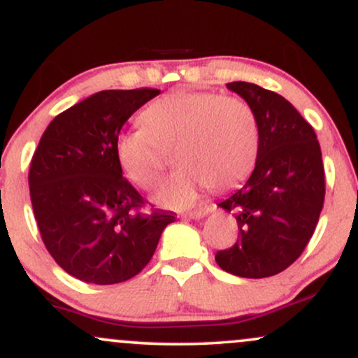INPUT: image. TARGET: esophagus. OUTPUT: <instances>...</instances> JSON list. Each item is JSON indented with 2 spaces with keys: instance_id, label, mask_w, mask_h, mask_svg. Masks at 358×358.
<instances>
[{
  "instance_id": "esophagus-1",
  "label": "esophagus",
  "mask_w": 358,
  "mask_h": 358,
  "mask_svg": "<svg viewBox=\"0 0 358 358\" xmlns=\"http://www.w3.org/2000/svg\"><path fill=\"white\" fill-rule=\"evenodd\" d=\"M213 210L212 207H202V208H195V210H190L185 213V217H188V219H193V220H199V219H203L205 215H208Z\"/></svg>"
}]
</instances>
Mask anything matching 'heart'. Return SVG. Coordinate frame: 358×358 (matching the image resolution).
<instances>
[{
    "instance_id": "b5f03b06",
    "label": "heart",
    "mask_w": 358,
    "mask_h": 358,
    "mask_svg": "<svg viewBox=\"0 0 358 358\" xmlns=\"http://www.w3.org/2000/svg\"><path fill=\"white\" fill-rule=\"evenodd\" d=\"M139 121L143 127L117 134L114 151L127 178L150 190L162 175L156 145H175L173 159L180 168L155 195L163 207H188L210 183L232 187L256 162V116L237 97L176 90L148 106Z\"/></svg>"
}]
</instances>
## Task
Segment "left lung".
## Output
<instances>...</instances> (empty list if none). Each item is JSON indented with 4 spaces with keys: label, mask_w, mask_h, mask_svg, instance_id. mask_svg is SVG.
I'll return each mask as SVG.
<instances>
[{
    "label": "left lung",
    "mask_w": 358,
    "mask_h": 358,
    "mask_svg": "<svg viewBox=\"0 0 358 358\" xmlns=\"http://www.w3.org/2000/svg\"><path fill=\"white\" fill-rule=\"evenodd\" d=\"M227 89L249 104L259 127L256 166L239 190L219 203L234 212L241 237L215 254L225 273L269 278L301 256L324 200V171L316 134L289 101L250 82Z\"/></svg>",
    "instance_id": "8db88e82"
}]
</instances>
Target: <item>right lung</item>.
<instances>
[{"mask_svg":"<svg viewBox=\"0 0 358 358\" xmlns=\"http://www.w3.org/2000/svg\"><path fill=\"white\" fill-rule=\"evenodd\" d=\"M158 89L101 90L45 129L28 185L45 248L65 273L92 285L136 276L153 257L173 212H141V195L119 166L121 127Z\"/></svg>","mask_w":358,"mask_h":358,"instance_id":"obj_1","label":"right lung"}]
</instances>
